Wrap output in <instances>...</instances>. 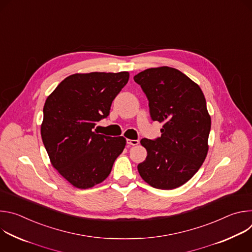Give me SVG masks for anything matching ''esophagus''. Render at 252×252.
<instances>
[{
  "label": "esophagus",
  "instance_id": "obj_1",
  "mask_svg": "<svg viewBox=\"0 0 252 252\" xmlns=\"http://www.w3.org/2000/svg\"><path fill=\"white\" fill-rule=\"evenodd\" d=\"M126 142L128 146H137L139 141L137 139H126Z\"/></svg>",
  "mask_w": 252,
  "mask_h": 252
}]
</instances>
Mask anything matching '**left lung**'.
Wrapping results in <instances>:
<instances>
[{
	"instance_id": "8db88e82",
	"label": "left lung",
	"mask_w": 252,
	"mask_h": 252,
	"mask_svg": "<svg viewBox=\"0 0 252 252\" xmlns=\"http://www.w3.org/2000/svg\"><path fill=\"white\" fill-rule=\"evenodd\" d=\"M149 99L153 121L163 123L161 135L142 138L148 156L137 165L141 178L159 189L185 185L196 173L208 152L211 120L197 84L169 66L152 67L133 77Z\"/></svg>"
}]
</instances>
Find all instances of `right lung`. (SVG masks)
<instances>
[{"instance_id": "right-lung-1", "label": "right lung", "mask_w": 252, "mask_h": 252, "mask_svg": "<svg viewBox=\"0 0 252 252\" xmlns=\"http://www.w3.org/2000/svg\"><path fill=\"white\" fill-rule=\"evenodd\" d=\"M129 74L90 73L65 78L44 105L41 134L52 165L74 187L93 188L109 176L123 153L124 136H106L94 130L110 115L115 97Z\"/></svg>"}]
</instances>
